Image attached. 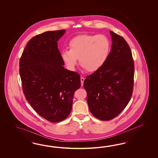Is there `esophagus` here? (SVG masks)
Instances as JSON below:
<instances>
[{"mask_svg":"<svg viewBox=\"0 0 158 158\" xmlns=\"http://www.w3.org/2000/svg\"><path fill=\"white\" fill-rule=\"evenodd\" d=\"M84 81H85V78L83 77H81V86H83V82H84Z\"/></svg>","mask_w":158,"mask_h":158,"instance_id":"1","label":"esophagus"}]
</instances>
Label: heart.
<instances>
[{"mask_svg":"<svg viewBox=\"0 0 158 158\" xmlns=\"http://www.w3.org/2000/svg\"><path fill=\"white\" fill-rule=\"evenodd\" d=\"M69 50H64L61 58L70 69H74L77 60L89 72H95L105 64L110 50V42L104 35L85 34L72 38L68 43Z\"/></svg>","mask_w":158,"mask_h":158,"instance_id":"obj_1","label":"heart"}]
</instances>
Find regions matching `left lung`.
<instances>
[{"instance_id": "left-lung-1", "label": "left lung", "mask_w": 158, "mask_h": 158, "mask_svg": "<svg viewBox=\"0 0 158 158\" xmlns=\"http://www.w3.org/2000/svg\"><path fill=\"white\" fill-rule=\"evenodd\" d=\"M112 48L103 66L86 77L83 86L92 115L101 120L114 119L128 104L133 90L134 64L124 38L110 31Z\"/></svg>"}]
</instances>
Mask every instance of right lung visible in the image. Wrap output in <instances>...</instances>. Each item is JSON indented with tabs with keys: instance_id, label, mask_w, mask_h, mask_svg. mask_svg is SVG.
<instances>
[{
	"instance_id": "add662e5",
	"label": "right lung",
	"mask_w": 158,
	"mask_h": 158,
	"mask_svg": "<svg viewBox=\"0 0 158 158\" xmlns=\"http://www.w3.org/2000/svg\"><path fill=\"white\" fill-rule=\"evenodd\" d=\"M65 29L35 36L19 60V75L27 100L37 114L51 122L66 119L72 110L75 91L81 85L77 72L64 67L58 40Z\"/></svg>"
}]
</instances>
